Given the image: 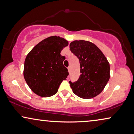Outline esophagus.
Here are the masks:
<instances>
[{
    "label": "esophagus",
    "mask_w": 134,
    "mask_h": 134,
    "mask_svg": "<svg viewBox=\"0 0 134 134\" xmlns=\"http://www.w3.org/2000/svg\"><path fill=\"white\" fill-rule=\"evenodd\" d=\"M68 71H69V72L70 73V72H71V66H69L68 67Z\"/></svg>",
    "instance_id": "obj_1"
}]
</instances>
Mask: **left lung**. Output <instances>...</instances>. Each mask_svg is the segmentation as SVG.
<instances>
[{"label": "left lung", "instance_id": "1", "mask_svg": "<svg viewBox=\"0 0 134 134\" xmlns=\"http://www.w3.org/2000/svg\"><path fill=\"white\" fill-rule=\"evenodd\" d=\"M69 48L80 65L78 80L69 81L74 94L85 99L94 97L103 90L109 80L108 60L97 46L88 41L75 40L69 44Z\"/></svg>", "mask_w": 134, "mask_h": 134}]
</instances>
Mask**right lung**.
<instances>
[{
    "label": "right lung",
    "mask_w": 134,
    "mask_h": 134,
    "mask_svg": "<svg viewBox=\"0 0 134 134\" xmlns=\"http://www.w3.org/2000/svg\"><path fill=\"white\" fill-rule=\"evenodd\" d=\"M67 40L51 36L38 43L27 55L24 75L27 85L38 96L48 97L57 92L60 85L69 75L60 53Z\"/></svg>",
    "instance_id": "add662e5"
}]
</instances>
